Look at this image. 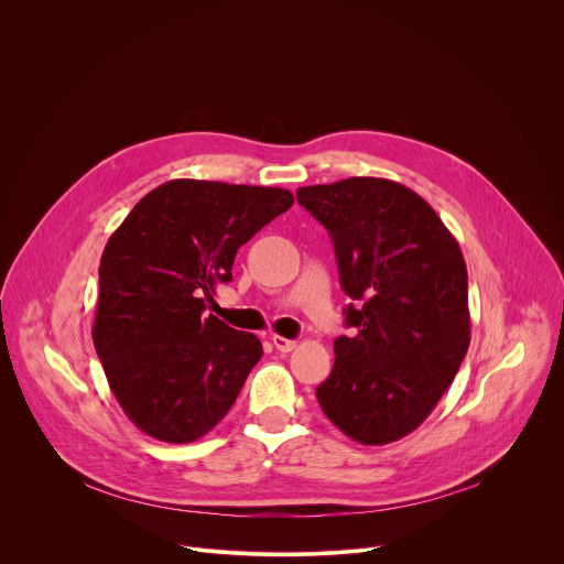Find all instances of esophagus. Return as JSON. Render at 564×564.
<instances>
[{"instance_id": "esophagus-1", "label": "esophagus", "mask_w": 564, "mask_h": 564, "mask_svg": "<svg viewBox=\"0 0 564 564\" xmlns=\"http://www.w3.org/2000/svg\"><path fill=\"white\" fill-rule=\"evenodd\" d=\"M272 344H274V348H276L279 352H292V350L296 348V341L285 339V337H281V335H272Z\"/></svg>"}]
</instances>
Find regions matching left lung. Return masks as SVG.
I'll use <instances>...</instances> for the list:
<instances>
[{
  "mask_svg": "<svg viewBox=\"0 0 564 564\" xmlns=\"http://www.w3.org/2000/svg\"><path fill=\"white\" fill-rule=\"evenodd\" d=\"M335 246L352 337L316 388L321 411L350 440L390 444L413 433L453 383L470 341L468 274L435 209L386 178L296 189Z\"/></svg>",
  "mask_w": 564,
  "mask_h": 564,
  "instance_id": "1",
  "label": "left lung"
}]
</instances>
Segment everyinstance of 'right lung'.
<instances>
[{
    "mask_svg": "<svg viewBox=\"0 0 564 564\" xmlns=\"http://www.w3.org/2000/svg\"><path fill=\"white\" fill-rule=\"evenodd\" d=\"M292 203L279 187L181 178L140 198L111 234L94 346L142 433L189 444L231 409L263 346L205 314V299L231 281L238 248Z\"/></svg>",
    "mask_w": 564,
    "mask_h": 564,
    "instance_id": "add662e5",
    "label": "right lung"
}]
</instances>
